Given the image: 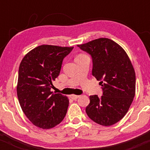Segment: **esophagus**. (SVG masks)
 I'll return each mask as SVG.
<instances>
[{
  "label": "esophagus",
  "instance_id": "34e87169",
  "mask_svg": "<svg viewBox=\"0 0 150 150\" xmlns=\"http://www.w3.org/2000/svg\"><path fill=\"white\" fill-rule=\"evenodd\" d=\"M79 97H80V96L75 95V94H71V95H70V97H71L73 100H76L77 98H79Z\"/></svg>",
  "mask_w": 150,
  "mask_h": 150
}]
</instances>
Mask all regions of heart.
Here are the masks:
<instances>
[{
    "label": "heart",
    "instance_id": "1",
    "mask_svg": "<svg viewBox=\"0 0 150 150\" xmlns=\"http://www.w3.org/2000/svg\"><path fill=\"white\" fill-rule=\"evenodd\" d=\"M82 55H83V54H80V55H78V56H82Z\"/></svg>",
    "mask_w": 150,
    "mask_h": 150
}]
</instances>
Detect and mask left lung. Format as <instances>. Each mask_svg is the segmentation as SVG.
<instances>
[{
    "label": "left lung",
    "instance_id": "left-lung-1",
    "mask_svg": "<svg viewBox=\"0 0 150 150\" xmlns=\"http://www.w3.org/2000/svg\"><path fill=\"white\" fill-rule=\"evenodd\" d=\"M91 55L92 75L100 81L103 95L89 97L86 113L98 124L109 126L128 112L135 94V73L124 49L107 38L77 45Z\"/></svg>",
    "mask_w": 150,
    "mask_h": 150
}]
</instances>
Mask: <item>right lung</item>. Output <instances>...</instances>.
<instances>
[{"mask_svg":"<svg viewBox=\"0 0 150 150\" xmlns=\"http://www.w3.org/2000/svg\"><path fill=\"white\" fill-rule=\"evenodd\" d=\"M73 47L41 45L25 55L19 67L17 94L22 111L36 126L50 129L66 115V96L51 92L63 58Z\"/></svg>","mask_w":150,"mask_h":150,"instance_id":"obj_1","label":"right lung"}]
</instances>
